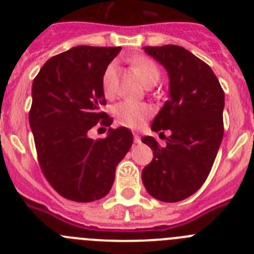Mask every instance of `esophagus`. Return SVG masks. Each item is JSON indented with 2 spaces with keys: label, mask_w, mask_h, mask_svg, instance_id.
<instances>
[{
  "label": "esophagus",
  "mask_w": 254,
  "mask_h": 254,
  "mask_svg": "<svg viewBox=\"0 0 254 254\" xmlns=\"http://www.w3.org/2000/svg\"><path fill=\"white\" fill-rule=\"evenodd\" d=\"M133 141L136 143H140L141 142V137H140V136H138L137 133H133Z\"/></svg>",
  "instance_id": "esophagus-1"
}]
</instances>
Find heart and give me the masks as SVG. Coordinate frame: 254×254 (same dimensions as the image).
<instances>
[{
    "instance_id": "1",
    "label": "heart",
    "mask_w": 254,
    "mask_h": 254,
    "mask_svg": "<svg viewBox=\"0 0 254 254\" xmlns=\"http://www.w3.org/2000/svg\"><path fill=\"white\" fill-rule=\"evenodd\" d=\"M132 66H133L134 72L138 76L145 86H154L159 81L160 77V71L158 66L152 62L151 60L146 57H134L132 60ZM116 66L109 64L105 68L102 77V87L105 96H112L116 87ZM113 117L118 125L128 128H140L143 123L149 120L152 116L154 111L149 104L145 103L131 102V100H125L113 107Z\"/></svg>"
}]
</instances>
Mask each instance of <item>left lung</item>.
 Instances as JSON below:
<instances>
[{"label":"left lung","instance_id":"1","mask_svg":"<svg viewBox=\"0 0 254 254\" xmlns=\"http://www.w3.org/2000/svg\"><path fill=\"white\" fill-rule=\"evenodd\" d=\"M169 76V100L152 121L154 132L170 131L161 147L151 136L142 142L152 150L142 183L154 198L178 202L201 188L210 174L224 134V90L208 64L179 46L143 47Z\"/></svg>","mask_w":254,"mask_h":254}]
</instances>
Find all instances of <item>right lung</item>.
Instances as JSON below:
<instances>
[{
    "mask_svg": "<svg viewBox=\"0 0 254 254\" xmlns=\"http://www.w3.org/2000/svg\"><path fill=\"white\" fill-rule=\"evenodd\" d=\"M121 47L78 46L49 58L31 86L29 123L38 160L49 185L62 197L93 202L111 190L116 168L133 142L126 127L93 140L89 131L112 125L102 77Z\"/></svg>",
    "mask_w": 254,
    "mask_h": 254,
    "instance_id": "right-lung-1",
    "label": "right lung"
}]
</instances>
